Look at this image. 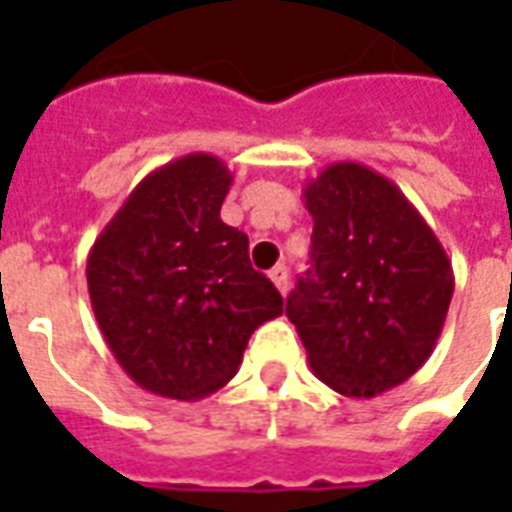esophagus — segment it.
<instances>
[{
	"label": "esophagus",
	"mask_w": 512,
	"mask_h": 512,
	"mask_svg": "<svg viewBox=\"0 0 512 512\" xmlns=\"http://www.w3.org/2000/svg\"><path fill=\"white\" fill-rule=\"evenodd\" d=\"M268 277H271V282L277 285V290L282 293V296H288V290H290L288 266H274L271 271H268Z\"/></svg>",
	"instance_id": "34e87169"
}]
</instances>
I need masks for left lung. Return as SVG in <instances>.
Returning a JSON list of instances; mask_svg holds the SVG:
<instances>
[{"instance_id": "left-lung-1", "label": "left lung", "mask_w": 512, "mask_h": 512, "mask_svg": "<svg viewBox=\"0 0 512 512\" xmlns=\"http://www.w3.org/2000/svg\"><path fill=\"white\" fill-rule=\"evenodd\" d=\"M312 268L288 296L315 376L376 397L428 362L455 277L436 233L376 169L337 161L304 186Z\"/></svg>"}]
</instances>
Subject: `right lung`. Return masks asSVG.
<instances>
[{"label":"right lung","mask_w":512,"mask_h":512,"mask_svg":"<svg viewBox=\"0 0 512 512\" xmlns=\"http://www.w3.org/2000/svg\"><path fill=\"white\" fill-rule=\"evenodd\" d=\"M233 175L189 153L153 169L95 238L87 288L109 351L136 384L197 400L235 376L282 296L249 263V238L222 222Z\"/></svg>","instance_id":"1"}]
</instances>
